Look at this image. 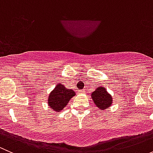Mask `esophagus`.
<instances>
[{"label": "esophagus", "mask_w": 153, "mask_h": 153, "mask_svg": "<svg viewBox=\"0 0 153 153\" xmlns=\"http://www.w3.org/2000/svg\"><path fill=\"white\" fill-rule=\"evenodd\" d=\"M84 92H85V90H84V89H81V90L78 91V92H79V93H84Z\"/></svg>", "instance_id": "1"}]
</instances>
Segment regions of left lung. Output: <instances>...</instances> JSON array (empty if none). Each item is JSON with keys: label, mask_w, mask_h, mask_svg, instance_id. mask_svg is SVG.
Masks as SVG:
<instances>
[{"label": "left lung", "mask_w": 153, "mask_h": 153, "mask_svg": "<svg viewBox=\"0 0 153 153\" xmlns=\"http://www.w3.org/2000/svg\"><path fill=\"white\" fill-rule=\"evenodd\" d=\"M92 98L95 106L101 110L107 109L112 103V96L106 92L104 87H98L95 92L92 93Z\"/></svg>", "instance_id": "obj_1"}]
</instances>
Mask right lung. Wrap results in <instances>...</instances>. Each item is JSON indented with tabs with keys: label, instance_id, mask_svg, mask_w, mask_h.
I'll list each match as a JSON object with an SVG mask.
<instances>
[{
	"label": "right lung",
	"instance_id": "right-lung-1",
	"mask_svg": "<svg viewBox=\"0 0 153 153\" xmlns=\"http://www.w3.org/2000/svg\"><path fill=\"white\" fill-rule=\"evenodd\" d=\"M75 95V92L72 89H67L64 85L58 84L49 95L48 104L49 107L59 112L67 105Z\"/></svg>",
	"mask_w": 153,
	"mask_h": 153
}]
</instances>
